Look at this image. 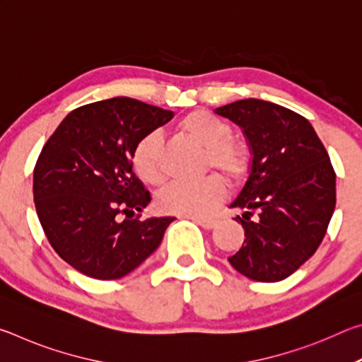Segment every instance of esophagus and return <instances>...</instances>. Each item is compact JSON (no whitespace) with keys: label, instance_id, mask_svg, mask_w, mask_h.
Instances as JSON below:
<instances>
[{"label":"esophagus","instance_id":"esophagus-1","mask_svg":"<svg viewBox=\"0 0 362 362\" xmlns=\"http://www.w3.org/2000/svg\"><path fill=\"white\" fill-rule=\"evenodd\" d=\"M193 222L198 223L199 226H203L206 230H211L214 226L217 225V220L216 218H199V217H192Z\"/></svg>","mask_w":362,"mask_h":362}]
</instances>
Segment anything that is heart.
<instances>
[{
	"label": "heart",
	"instance_id": "b5f03b06",
	"mask_svg": "<svg viewBox=\"0 0 362 362\" xmlns=\"http://www.w3.org/2000/svg\"><path fill=\"white\" fill-rule=\"evenodd\" d=\"M177 131L204 148V168H216L230 179H240L247 170V151L233 140L231 126L207 110H193L177 122ZM161 139L148 132L139 139L131 155L132 169L150 187L161 185ZM225 198V183L218 175H207L193 183H173L156 196V207L164 214L204 217Z\"/></svg>",
	"mask_w": 362,
	"mask_h": 362
}]
</instances>
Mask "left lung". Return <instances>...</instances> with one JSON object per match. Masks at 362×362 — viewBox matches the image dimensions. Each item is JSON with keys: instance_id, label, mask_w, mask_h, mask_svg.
Here are the masks:
<instances>
[{"instance_id": "8db88e82", "label": "left lung", "mask_w": 362, "mask_h": 362, "mask_svg": "<svg viewBox=\"0 0 362 362\" xmlns=\"http://www.w3.org/2000/svg\"><path fill=\"white\" fill-rule=\"evenodd\" d=\"M243 129L252 163L230 207L243 209V247L231 267L276 283L316 252L335 209V173L310 121L276 103L246 99L216 108ZM257 218H250L253 212Z\"/></svg>"}]
</instances>
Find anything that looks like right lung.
I'll list each match as a JSON object with an SVG mask.
<instances>
[{
	"instance_id": "add662e5",
	"label": "right lung",
	"mask_w": 362,
	"mask_h": 362,
	"mask_svg": "<svg viewBox=\"0 0 362 362\" xmlns=\"http://www.w3.org/2000/svg\"><path fill=\"white\" fill-rule=\"evenodd\" d=\"M173 116L115 97L73 110L42 146L33 170L36 214L52 249L79 273L122 278L161 244L174 217L140 220L151 198L131 155L140 137Z\"/></svg>"
}]
</instances>
